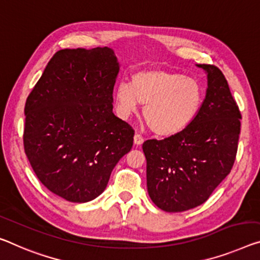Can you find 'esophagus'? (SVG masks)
Segmentation results:
<instances>
[{
	"label": "esophagus",
	"instance_id": "34e87169",
	"mask_svg": "<svg viewBox=\"0 0 260 260\" xmlns=\"http://www.w3.org/2000/svg\"><path fill=\"white\" fill-rule=\"evenodd\" d=\"M134 142H135L136 145H141V144H143V142H144L143 136L139 135V134H136L135 137H134Z\"/></svg>",
	"mask_w": 260,
	"mask_h": 260
}]
</instances>
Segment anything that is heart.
<instances>
[{
	"instance_id": "b5f03b06",
	"label": "heart",
	"mask_w": 260,
	"mask_h": 260,
	"mask_svg": "<svg viewBox=\"0 0 260 260\" xmlns=\"http://www.w3.org/2000/svg\"><path fill=\"white\" fill-rule=\"evenodd\" d=\"M205 90L194 77L166 70H144L135 73L130 85L118 83L115 101L122 116L144 107L147 126L159 136H173L193 123L202 108Z\"/></svg>"
}]
</instances>
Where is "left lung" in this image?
I'll list each match as a JSON object with an SVG mask.
<instances>
[{
    "label": "left lung",
    "instance_id": "obj_1",
    "mask_svg": "<svg viewBox=\"0 0 260 260\" xmlns=\"http://www.w3.org/2000/svg\"><path fill=\"white\" fill-rule=\"evenodd\" d=\"M208 74V89L198 117L161 141L143 144L151 200L167 213L202 205L233 169L241 134V111L218 67L198 65Z\"/></svg>",
    "mask_w": 260,
    "mask_h": 260
}]
</instances>
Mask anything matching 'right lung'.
<instances>
[{
	"instance_id": "add662e5",
	"label": "right lung",
	"mask_w": 260,
	"mask_h": 260,
	"mask_svg": "<svg viewBox=\"0 0 260 260\" xmlns=\"http://www.w3.org/2000/svg\"><path fill=\"white\" fill-rule=\"evenodd\" d=\"M118 70L109 47L60 50L26 99L24 152L39 181L70 202L98 198L133 147L135 130L113 113Z\"/></svg>"
}]
</instances>
